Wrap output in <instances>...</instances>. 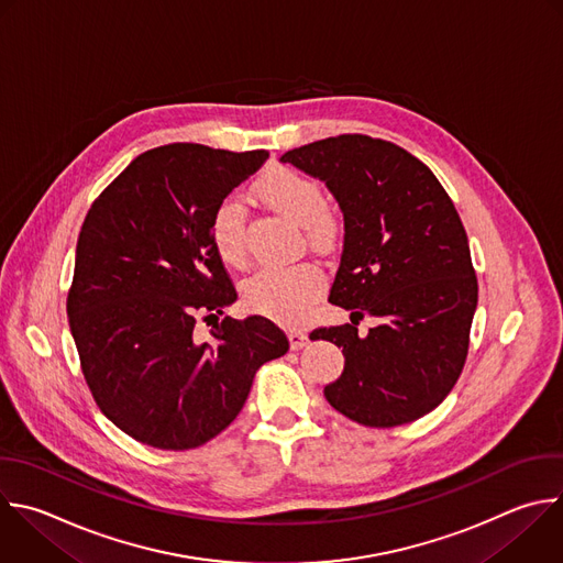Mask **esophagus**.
I'll use <instances>...</instances> for the list:
<instances>
[{"label": "esophagus", "mask_w": 563, "mask_h": 563, "mask_svg": "<svg viewBox=\"0 0 563 563\" xmlns=\"http://www.w3.org/2000/svg\"><path fill=\"white\" fill-rule=\"evenodd\" d=\"M287 335H289V344H291V349H302V346L309 342L307 333H305L302 329H298V327H291V329L287 331Z\"/></svg>", "instance_id": "obj_1"}]
</instances>
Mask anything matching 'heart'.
<instances>
[{
	"instance_id": "1",
	"label": "heart",
	"mask_w": 563,
	"mask_h": 563,
	"mask_svg": "<svg viewBox=\"0 0 563 563\" xmlns=\"http://www.w3.org/2000/svg\"><path fill=\"white\" fill-rule=\"evenodd\" d=\"M256 192L274 212L305 225L307 239L327 245L338 230V219L324 208L322 187L316 178L291 169L272 167L265 172ZM210 239L223 263L239 267L245 263V208L236 197H225L210 221ZM324 291V278L313 265L265 267L245 285V302L276 320H302Z\"/></svg>"
}]
</instances>
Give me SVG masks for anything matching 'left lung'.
Segmentation results:
<instances>
[{
    "instance_id": "obj_1",
    "label": "left lung",
    "mask_w": 563,
    "mask_h": 563,
    "mask_svg": "<svg viewBox=\"0 0 563 563\" xmlns=\"http://www.w3.org/2000/svg\"><path fill=\"white\" fill-rule=\"evenodd\" d=\"M324 180L344 217V247L329 300L351 324L311 340L342 346L327 402L349 420L391 429L431 413L455 387L468 353L477 278L460 214L435 174L405 147L340 134L280 156ZM382 324L360 339L356 320Z\"/></svg>"
}]
</instances>
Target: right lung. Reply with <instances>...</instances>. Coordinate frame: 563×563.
<instances>
[{
    "label": "right lung",
    "instance_id": "add662e5",
    "mask_svg": "<svg viewBox=\"0 0 563 563\" xmlns=\"http://www.w3.org/2000/svg\"><path fill=\"white\" fill-rule=\"evenodd\" d=\"M269 158L169 143L139 154L90 206L66 309L101 413L141 444L197 449L241 413L256 371L287 353L267 318L219 316L236 289L210 239L217 206ZM216 320L213 342L196 335Z\"/></svg>",
    "mask_w": 563,
    "mask_h": 563
}]
</instances>
